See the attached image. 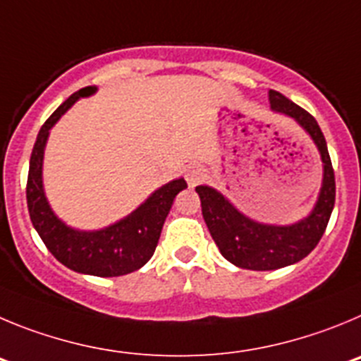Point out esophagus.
I'll return each instance as SVG.
<instances>
[{
	"instance_id": "1",
	"label": "esophagus",
	"mask_w": 361,
	"mask_h": 361,
	"mask_svg": "<svg viewBox=\"0 0 361 361\" xmlns=\"http://www.w3.org/2000/svg\"><path fill=\"white\" fill-rule=\"evenodd\" d=\"M204 178H207V171H204L203 167H190L187 171V181L190 187H196V185L201 183Z\"/></svg>"
}]
</instances>
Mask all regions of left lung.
Listing matches in <instances>:
<instances>
[{"mask_svg": "<svg viewBox=\"0 0 361 361\" xmlns=\"http://www.w3.org/2000/svg\"><path fill=\"white\" fill-rule=\"evenodd\" d=\"M269 104L275 111L293 116L310 133L322 154L324 183L313 214L291 226L261 225L237 212L214 188L203 185L196 187L201 200V214L221 255L239 268L255 271L284 268L310 255L326 232L336 196L333 164L326 138L314 116L275 90H269Z\"/></svg>", "mask_w": 361, "mask_h": 361, "instance_id": "1", "label": "left lung"}]
</instances>
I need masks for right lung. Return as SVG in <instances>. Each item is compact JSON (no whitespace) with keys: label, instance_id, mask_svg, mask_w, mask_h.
<instances>
[{"label":"right lung","instance_id":"obj_1","mask_svg":"<svg viewBox=\"0 0 361 361\" xmlns=\"http://www.w3.org/2000/svg\"><path fill=\"white\" fill-rule=\"evenodd\" d=\"M95 87L87 86L68 97L41 128L30 157L27 180V203L32 225L37 230L51 255L73 271L97 277H120L140 269L157 250L165 217L185 180H174L158 188L131 216L99 232H77L61 223L47 203L41 181L43 151L51 126L77 99L92 95Z\"/></svg>","mask_w":361,"mask_h":361}]
</instances>
